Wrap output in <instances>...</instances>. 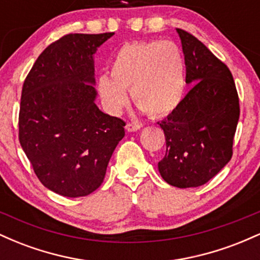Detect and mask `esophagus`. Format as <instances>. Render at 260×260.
<instances>
[{
	"label": "esophagus",
	"instance_id": "1",
	"mask_svg": "<svg viewBox=\"0 0 260 260\" xmlns=\"http://www.w3.org/2000/svg\"><path fill=\"white\" fill-rule=\"evenodd\" d=\"M140 128H142V124L139 123H132V122H129V123L126 124V129L128 132H137Z\"/></svg>",
	"mask_w": 260,
	"mask_h": 260
}]
</instances>
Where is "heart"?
<instances>
[{
	"label": "heart",
	"mask_w": 260,
	"mask_h": 260,
	"mask_svg": "<svg viewBox=\"0 0 260 260\" xmlns=\"http://www.w3.org/2000/svg\"><path fill=\"white\" fill-rule=\"evenodd\" d=\"M104 106L118 113L127 104V92L151 117H164L180 106L186 88V64L181 49L172 41H134L115 53L110 77L98 79Z\"/></svg>",
	"instance_id": "heart-1"
}]
</instances>
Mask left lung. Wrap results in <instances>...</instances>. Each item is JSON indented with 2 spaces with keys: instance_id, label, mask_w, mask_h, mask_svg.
<instances>
[{
  "instance_id": "obj_1",
  "label": "left lung",
  "mask_w": 260,
  "mask_h": 260,
  "mask_svg": "<svg viewBox=\"0 0 260 260\" xmlns=\"http://www.w3.org/2000/svg\"><path fill=\"white\" fill-rule=\"evenodd\" d=\"M186 63V83H196L180 106L159 122L166 154L157 168L178 188L207 183L232 157L240 100L229 67L202 41L176 29Z\"/></svg>"
}]
</instances>
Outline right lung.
I'll list each match as a JSON object with an SVG mask.
<instances>
[{
  "label": "right lung",
  "instance_id": "right-lung-1",
  "mask_svg": "<svg viewBox=\"0 0 260 260\" xmlns=\"http://www.w3.org/2000/svg\"><path fill=\"white\" fill-rule=\"evenodd\" d=\"M115 32L67 34L40 53L22 89L19 143L39 181L63 197L101 186L124 121L100 111L94 59Z\"/></svg>",
  "mask_w": 260,
  "mask_h": 260
}]
</instances>
